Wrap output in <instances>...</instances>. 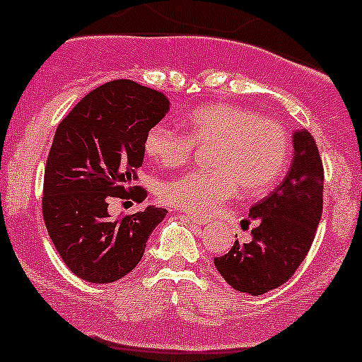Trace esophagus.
Instances as JSON below:
<instances>
[{
  "label": "esophagus",
  "instance_id": "esophagus-1",
  "mask_svg": "<svg viewBox=\"0 0 362 362\" xmlns=\"http://www.w3.org/2000/svg\"><path fill=\"white\" fill-rule=\"evenodd\" d=\"M188 218L192 222H194V224H198V226H205L206 224V218L198 217V215H188Z\"/></svg>",
  "mask_w": 362,
  "mask_h": 362
}]
</instances>
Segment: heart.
<instances>
[{"label":"heart","instance_id":"1","mask_svg":"<svg viewBox=\"0 0 362 362\" xmlns=\"http://www.w3.org/2000/svg\"><path fill=\"white\" fill-rule=\"evenodd\" d=\"M188 135L164 123L153 124L144 140L145 153L168 169L182 168L194 148L212 147L210 168L192 170L164 182L160 197L193 215L217 212L238 188L243 193L267 192L286 169L291 138L275 117L259 116L234 104H206L185 119Z\"/></svg>","mask_w":362,"mask_h":362}]
</instances>
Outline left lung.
I'll return each instance as SVG.
<instances>
[{
	"instance_id": "8db88e82",
	"label": "left lung",
	"mask_w": 362,
	"mask_h": 362,
	"mask_svg": "<svg viewBox=\"0 0 362 362\" xmlns=\"http://www.w3.org/2000/svg\"><path fill=\"white\" fill-rule=\"evenodd\" d=\"M323 162L308 129L294 133V159L286 180L251 206V241L239 243L214 258L230 287L251 296L286 284L313 245L323 210Z\"/></svg>"
}]
</instances>
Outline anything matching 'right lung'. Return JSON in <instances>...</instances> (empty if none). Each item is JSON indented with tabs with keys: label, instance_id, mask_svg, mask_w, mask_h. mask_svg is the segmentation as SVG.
<instances>
[{
	"label": "right lung",
	"instance_id": "1",
	"mask_svg": "<svg viewBox=\"0 0 362 362\" xmlns=\"http://www.w3.org/2000/svg\"><path fill=\"white\" fill-rule=\"evenodd\" d=\"M169 111L164 93L112 80L88 92L56 128L44 169L42 217L52 245L76 277L111 284L144 257L148 235L168 210L147 206L109 217L111 200L141 203L132 186L144 164V140Z\"/></svg>",
	"mask_w": 362,
	"mask_h": 362
}]
</instances>
